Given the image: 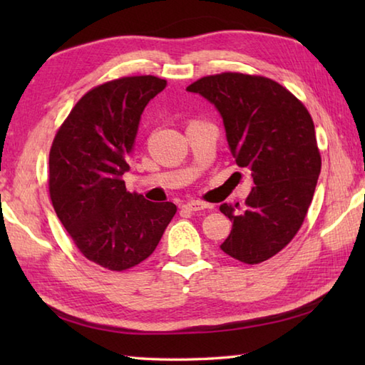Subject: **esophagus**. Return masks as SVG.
I'll use <instances>...</instances> for the list:
<instances>
[{
  "instance_id": "1",
  "label": "esophagus",
  "mask_w": 365,
  "mask_h": 365,
  "mask_svg": "<svg viewBox=\"0 0 365 365\" xmlns=\"http://www.w3.org/2000/svg\"><path fill=\"white\" fill-rule=\"evenodd\" d=\"M183 208H187L188 212H200V210H205L207 204L200 202V200H191V202H187L183 205Z\"/></svg>"
}]
</instances>
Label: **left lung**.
I'll use <instances>...</instances> for the list:
<instances>
[{
    "instance_id": "left-lung-1",
    "label": "left lung",
    "mask_w": 365,
    "mask_h": 365,
    "mask_svg": "<svg viewBox=\"0 0 365 365\" xmlns=\"http://www.w3.org/2000/svg\"><path fill=\"white\" fill-rule=\"evenodd\" d=\"M218 108L232 157L254 180L242 210L220 207L232 230L221 250L247 265L273 257L298 234L322 169L314 120L301 100L274 80L224 72L187 88Z\"/></svg>"
}]
</instances>
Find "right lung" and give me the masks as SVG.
<instances>
[{"instance_id": "obj_1", "label": "right lung", "mask_w": 365, "mask_h": 365, "mask_svg": "<svg viewBox=\"0 0 365 365\" xmlns=\"http://www.w3.org/2000/svg\"><path fill=\"white\" fill-rule=\"evenodd\" d=\"M166 88L153 75L92 88L53 139L48 191L59 221L88 260L111 271L139 265L174 218L173 202H150L125 188L123 174L145 105Z\"/></svg>"}]
</instances>
